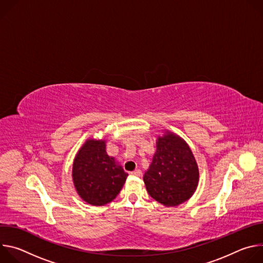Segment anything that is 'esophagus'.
<instances>
[{"label": "esophagus", "mask_w": 263, "mask_h": 263, "mask_svg": "<svg viewBox=\"0 0 263 263\" xmlns=\"http://www.w3.org/2000/svg\"><path fill=\"white\" fill-rule=\"evenodd\" d=\"M141 171L140 170H135V171H133V172H131V175H133V176H137V177H140L141 176Z\"/></svg>", "instance_id": "34e87169"}]
</instances>
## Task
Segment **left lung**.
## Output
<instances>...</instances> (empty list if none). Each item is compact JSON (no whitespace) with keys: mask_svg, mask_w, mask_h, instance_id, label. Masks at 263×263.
Here are the masks:
<instances>
[{"mask_svg":"<svg viewBox=\"0 0 263 263\" xmlns=\"http://www.w3.org/2000/svg\"><path fill=\"white\" fill-rule=\"evenodd\" d=\"M198 181V165L186 142L173 133L159 137L157 151L143 176L148 195L164 206H178L194 195Z\"/></svg>","mask_w":263,"mask_h":263,"instance_id":"8db88e82","label":"left lung"}]
</instances>
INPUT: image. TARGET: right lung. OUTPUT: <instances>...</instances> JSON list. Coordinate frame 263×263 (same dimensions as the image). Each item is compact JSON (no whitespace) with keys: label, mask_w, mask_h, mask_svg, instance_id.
<instances>
[{"label":"right lung","mask_w":263,"mask_h":263,"mask_svg":"<svg viewBox=\"0 0 263 263\" xmlns=\"http://www.w3.org/2000/svg\"><path fill=\"white\" fill-rule=\"evenodd\" d=\"M128 177L106 153L105 141L89 139L72 165V180L79 196L88 204L102 206L114 201Z\"/></svg>","instance_id":"obj_1"}]
</instances>
